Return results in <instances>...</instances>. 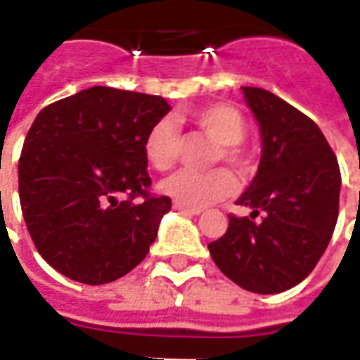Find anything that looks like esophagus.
Wrapping results in <instances>:
<instances>
[{"label": "esophagus", "instance_id": "1", "mask_svg": "<svg viewBox=\"0 0 360 360\" xmlns=\"http://www.w3.org/2000/svg\"><path fill=\"white\" fill-rule=\"evenodd\" d=\"M175 208L181 212V214H188V216H198L200 214V208H191V206H185V204H175Z\"/></svg>", "mask_w": 360, "mask_h": 360}]
</instances>
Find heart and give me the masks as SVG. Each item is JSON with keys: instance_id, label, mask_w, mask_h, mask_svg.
Segmentation results:
<instances>
[{"instance_id": "heart-1", "label": "heart", "mask_w": 360, "mask_h": 360, "mask_svg": "<svg viewBox=\"0 0 360 360\" xmlns=\"http://www.w3.org/2000/svg\"><path fill=\"white\" fill-rule=\"evenodd\" d=\"M188 121L218 142L214 154L216 162L226 160L241 173L252 169L255 158L243 141L247 134V121L237 108L229 103H212L191 111ZM142 150L146 162L158 172H167L173 167L181 152V136L173 121L160 119L152 123L144 136ZM162 191L179 204L191 208H206L233 196L237 191V179L226 167H216L210 172L181 169L162 183Z\"/></svg>"}]
</instances>
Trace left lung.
Wrapping results in <instances>:
<instances>
[{
  "mask_svg": "<svg viewBox=\"0 0 360 360\" xmlns=\"http://www.w3.org/2000/svg\"><path fill=\"white\" fill-rule=\"evenodd\" d=\"M243 92L262 133L257 177L237 200L252 214H229L227 231L208 249L239 287L281 293L314 270L332 239L340 214V165L309 115L264 89L243 86Z\"/></svg>",
  "mask_w": 360,
  "mask_h": 360,
  "instance_id": "obj_1",
  "label": "left lung"
}]
</instances>
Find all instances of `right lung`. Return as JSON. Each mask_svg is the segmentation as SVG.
<instances>
[{
    "label": "right lung",
    "mask_w": 360,
    "mask_h": 360,
    "mask_svg": "<svg viewBox=\"0 0 360 360\" xmlns=\"http://www.w3.org/2000/svg\"><path fill=\"white\" fill-rule=\"evenodd\" d=\"M169 111L162 96L92 86L46 105L19 158V198L42 258L102 285L148 255L169 196L150 193L144 136Z\"/></svg>",
    "instance_id": "1"
}]
</instances>
